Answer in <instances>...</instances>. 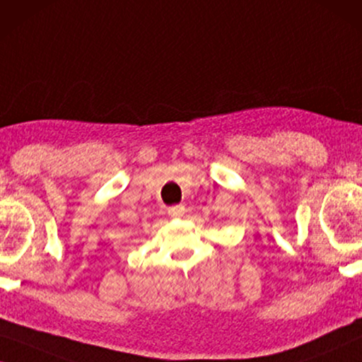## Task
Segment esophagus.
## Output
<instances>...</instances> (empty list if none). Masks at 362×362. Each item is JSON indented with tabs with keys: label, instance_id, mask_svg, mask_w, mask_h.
<instances>
[{
	"label": "esophagus",
	"instance_id": "esophagus-1",
	"mask_svg": "<svg viewBox=\"0 0 362 362\" xmlns=\"http://www.w3.org/2000/svg\"><path fill=\"white\" fill-rule=\"evenodd\" d=\"M183 213H185V206L183 205H175L169 208V215L172 218H182Z\"/></svg>",
	"mask_w": 362,
	"mask_h": 362
}]
</instances>
